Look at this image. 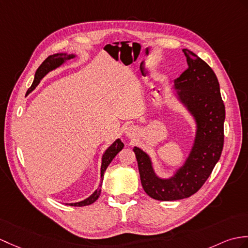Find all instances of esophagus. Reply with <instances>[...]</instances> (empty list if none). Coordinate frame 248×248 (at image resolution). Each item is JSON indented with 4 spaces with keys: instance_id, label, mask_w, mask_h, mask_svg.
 <instances>
[{
    "instance_id": "34e87169",
    "label": "esophagus",
    "mask_w": 248,
    "mask_h": 248,
    "mask_svg": "<svg viewBox=\"0 0 248 248\" xmlns=\"http://www.w3.org/2000/svg\"><path fill=\"white\" fill-rule=\"evenodd\" d=\"M133 132H134V129H133V128H132V126H131V128H129V129H126V131H125V133H126V135H128V136H131V134H132V133H133Z\"/></svg>"
}]
</instances>
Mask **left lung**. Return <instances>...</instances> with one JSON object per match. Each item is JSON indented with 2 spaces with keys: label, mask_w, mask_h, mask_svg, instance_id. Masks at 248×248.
Wrapping results in <instances>:
<instances>
[{
  "label": "left lung",
  "mask_w": 248,
  "mask_h": 248,
  "mask_svg": "<svg viewBox=\"0 0 248 248\" xmlns=\"http://www.w3.org/2000/svg\"><path fill=\"white\" fill-rule=\"evenodd\" d=\"M188 68L174 80L177 95L197 119L198 130L192 151L185 165L169 180L155 175L150 157L134 147L141 185L157 201H176L198 192L220 159L224 145L225 106L220 84L212 68L192 53L183 49Z\"/></svg>",
  "instance_id": "left-lung-1"
}]
</instances>
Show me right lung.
<instances>
[{
    "mask_svg": "<svg viewBox=\"0 0 248 248\" xmlns=\"http://www.w3.org/2000/svg\"><path fill=\"white\" fill-rule=\"evenodd\" d=\"M74 58V55H66V54H56V55H51L49 57H47L43 62L42 64L38 67V70L34 74V79H33V82L31 84V86L30 89H28L27 93L26 94H30L31 92L36 88V86L39 84L40 80H41L46 74H47L49 71L54 70V68L60 66L63 62L66 61V60H70ZM124 148V143L120 141V140H117L115 141L113 145L108 149V150L105 152L102 156V164H101V183L99 185V188H98L96 191L91 195L90 198H88L84 201H81V202L79 203H73L70 204L71 206H77V207H81V206H86V205H91L93 204L95 201L99 198L100 192H101V185H102V180H103V173H105V171L107 170L108 166L110 165V163L113 160V158L116 156L117 153L119 151H122Z\"/></svg>",
    "mask_w": 248,
    "mask_h": 248,
    "instance_id": "1",
    "label": "right lung"
}]
</instances>
